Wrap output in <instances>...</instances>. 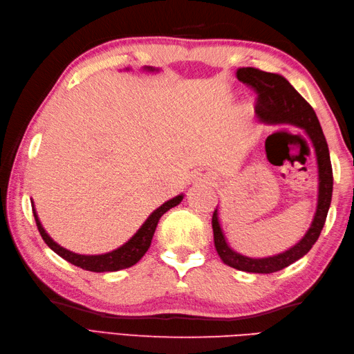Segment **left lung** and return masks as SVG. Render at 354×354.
Masks as SVG:
<instances>
[{
    "label": "left lung",
    "mask_w": 354,
    "mask_h": 354,
    "mask_svg": "<svg viewBox=\"0 0 354 354\" xmlns=\"http://www.w3.org/2000/svg\"><path fill=\"white\" fill-rule=\"evenodd\" d=\"M237 79L257 94V99H255V115L259 117L260 122L301 127L309 135L318 160L319 193L317 213H315L313 222L309 231L306 232V236L295 246L290 248L289 251L268 259H250L234 252L225 242L219 219H217V209H214L212 219L214 246L225 265L239 270H245V272L270 274L288 268L292 263L301 259L303 255L310 251V248L318 240L327 219L330 202H332L333 170L332 162H330L327 141L324 133H322L317 114H315L310 104L299 95V93L288 80L280 76V74L266 73L259 68H252V66L239 68Z\"/></svg>",
    "instance_id": "obj_1"
}]
</instances>
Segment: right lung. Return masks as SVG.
Returning <instances> with one entry per match:
<instances>
[{"instance_id":"1","label":"right lung","mask_w":354,"mask_h":354,"mask_svg":"<svg viewBox=\"0 0 354 354\" xmlns=\"http://www.w3.org/2000/svg\"><path fill=\"white\" fill-rule=\"evenodd\" d=\"M149 70H152V68H149ZM181 201H183V194H179V196L165 202V204H162L160 208H156L155 212L147 217V221L141 225V228L137 231V234H135L129 240V242L124 243L123 246H120L115 251L108 252V254H102V255L76 254V252L65 250V248H62V246H59L56 242H53L50 236L42 228L39 219H37V214L35 212V205H32V208H33L36 227H37V230H39L41 237L44 239V242L47 243L57 255H61L64 260L70 261L71 265L79 266L85 270H91V272H114V270L131 268L135 265V263L140 261L142 255L147 252L150 243H152V237L155 234L156 225H158V222H160L161 216L165 212H169L170 208L176 207Z\"/></svg>"}]
</instances>
